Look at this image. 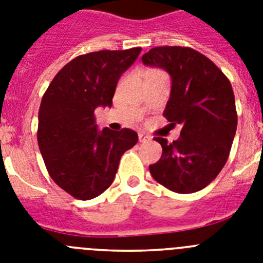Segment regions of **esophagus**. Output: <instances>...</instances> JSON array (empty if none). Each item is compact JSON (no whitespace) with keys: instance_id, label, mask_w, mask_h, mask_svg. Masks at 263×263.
Returning a JSON list of instances; mask_svg holds the SVG:
<instances>
[{"instance_id":"esophagus-1","label":"esophagus","mask_w":263,"mask_h":263,"mask_svg":"<svg viewBox=\"0 0 263 263\" xmlns=\"http://www.w3.org/2000/svg\"><path fill=\"white\" fill-rule=\"evenodd\" d=\"M138 139H139V142H147V141H150V137L148 136H146V134H143V133H139L138 134Z\"/></svg>"}]
</instances>
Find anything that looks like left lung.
Instances as JSON below:
<instances>
[{"label":"left lung","instance_id":"1","mask_svg":"<svg viewBox=\"0 0 263 263\" xmlns=\"http://www.w3.org/2000/svg\"><path fill=\"white\" fill-rule=\"evenodd\" d=\"M171 78V92L163 116L180 137L173 143L155 137L162 157L150 164L159 184L178 194L203 190L227 163L237 129V111L231 81L221 69L194 48L154 47L142 57Z\"/></svg>","mask_w":263,"mask_h":263}]
</instances>
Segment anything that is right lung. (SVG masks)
<instances>
[{"label":"right lung","instance_id":"obj_1","mask_svg":"<svg viewBox=\"0 0 263 263\" xmlns=\"http://www.w3.org/2000/svg\"><path fill=\"white\" fill-rule=\"evenodd\" d=\"M142 48L97 51L66 64L43 95L38 145L52 180L76 199L89 200L115 180L126 150L138 142L132 129H97L95 110L111 106L121 75Z\"/></svg>","mask_w":263,"mask_h":263}]
</instances>
